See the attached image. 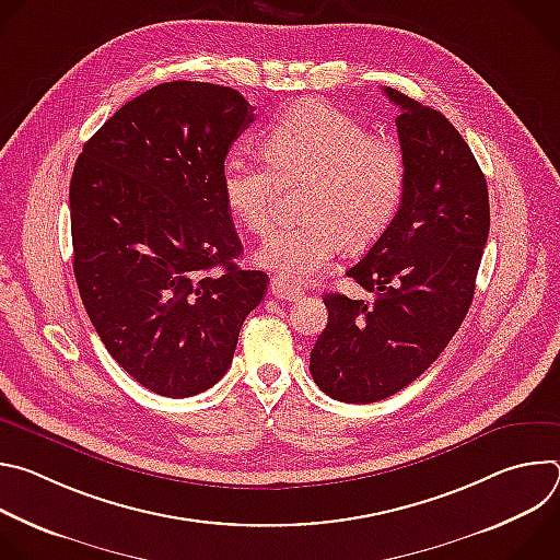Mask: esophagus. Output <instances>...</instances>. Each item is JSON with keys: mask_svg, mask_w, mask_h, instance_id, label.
I'll use <instances>...</instances> for the list:
<instances>
[{"mask_svg": "<svg viewBox=\"0 0 560 560\" xmlns=\"http://www.w3.org/2000/svg\"><path fill=\"white\" fill-rule=\"evenodd\" d=\"M270 294L281 301H296L301 296V288L283 281L281 277H272L270 281Z\"/></svg>", "mask_w": 560, "mask_h": 560, "instance_id": "34e87169", "label": "esophagus"}]
</instances>
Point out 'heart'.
I'll list each match as a JSON object with an SVG mask.
<instances>
[{"mask_svg":"<svg viewBox=\"0 0 560 560\" xmlns=\"http://www.w3.org/2000/svg\"><path fill=\"white\" fill-rule=\"evenodd\" d=\"M268 156L232 150L221 173L223 197L255 234L275 221L283 182L310 179L305 221L277 228L259 261L288 283L324 272L343 244L363 250L392 225L408 192L406 154L396 141L374 137L357 117L328 102H301L283 110L266 135Z\"/></svg>","mask_w":560,"mask_h":560,"instance_id":"obj_1","label":"heart"}]
</instances>
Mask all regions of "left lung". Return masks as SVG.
Listing matches in <instances>:
<instances>
[{
	"instance_id": "left-lung-1",
	"label": "left lung",
	"mask_w": 560,
	"mask_h": 560,
	"mask_svg": "<svg viewBox=\"0 0 560 560\" xmlns=\"http://www.w3.org/2000/svg\"><path fill=\"white\" fill-rule=\"evenodd\" d=\"M408 192L392 225L346 275L372 301L330 292L310 352L314 383L343 404H374L417 381L471 305L490 232L486 177L458 130L394 89Z\"/></svg>"
}]
</instances>
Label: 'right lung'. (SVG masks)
I'll return each mask as SVG.
<instances>
[{"label": "right lung", "mask_w": 560, "mask_h": 560, "mask_svg": "<svg viewBox=\"0 0 560 560\" xmlns=\"http://www.w3.org/2000/svg\"><path fill=\"white\" fill-rule=\"evenodd\" d=\"M255 121L234 89L159 84L86 143L70 179L72 270L110 357L145 389L184 398L230 368L268 275L242 270L223 162Z\"/></svg>", "instance_id": "add662e5"}]
</instances>
